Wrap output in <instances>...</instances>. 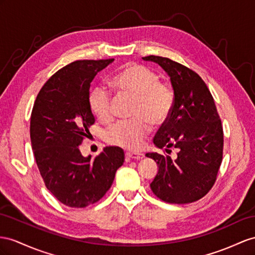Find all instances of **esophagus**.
<instances>
[{"mask_svg":"<svg viewBox=\"0 0 255 255\" xmlns=\"http://www.w3.org/2000/svg\"><path fill=\"white\" fill-rule=\"evenodd\" d=\"M143 157H144V155L141 154V153H131V152H127L126 153V158L129 160V159H142Z\"/></svg>","mask_w":255,"mask_h":255,"instance_id":"1","label":"esophagus"}]
</instances>
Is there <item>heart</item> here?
<instances>
[{
	"label": "heart",
	"mask_w": 255,
	"mask_h": 255,
	"mask_svg": "<svg viewBox=\"0 0 255 255\" xmlns=\"http://www.w3.org/2000/svg\"><path fill=\"white\" fill-rule=\"evenodd\" d=\"M112 87L121 95L133 97L130 115L133 119L122 121L110 127L104 139L112 145L130 151H138L154 126L165 124L174 104V91L166 82L144 65L127 64L111 77ZM88 102L90 110L100 121L108 123L112 119L110 91L101 85L90 90Z\"/></svg>",
	"instance_id": "heart-1"
}]
</instances>
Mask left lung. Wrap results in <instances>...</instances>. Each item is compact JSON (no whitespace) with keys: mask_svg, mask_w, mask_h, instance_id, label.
I'll use <instances>...</instances> for the list:
<instances>
[{"mask_svg":"<svg viewBox=\"0 0 255 255\" xmlns=\"http://www.w3.org/2000/svg\"><path fill=\"white\" fill-rule=\"evenodd\" d=\"M158 63L174 91L171 114L154 136V144L178 149V156L146 153L158 165L151 190L169 204H190L211 190L223 157V127L213 97L202 78L185 65L159 56L143 57Z\"/></svg>","mask_w":255,"mask_h":255,"instance_id":"8db88e82","label":"left lung"}]
</instances>
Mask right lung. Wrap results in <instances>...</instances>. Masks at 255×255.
<instances>
[{"label":"right lung","instance_id":"right-lung-1","mask_svg":"<svg viewBox=\"0 0 255 255\" xmlns=\"http://www.w3.org/2000/svg\"><path fill=\"white\" fill-rule=\"evenodd\" d=\"M114 59L77 60L44 84L32 109L30 138L47 190L63 205L85 208L100 200L125 160L119 146H107L95 158L80 151L95 123L88 97L98 72Z\"/></svg>","mask_w":255,"mask_h":255}]
</instances>
